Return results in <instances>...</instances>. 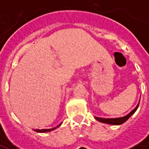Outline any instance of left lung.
<instances>
[{
  "label": "left lung",
  "instance_id": "obj_1",
  "mask_svg": "<svg viewBox=\"0 0 149 149\" xmlns=\"http://www.w3.org/2000/svg\"><path fill=\"white\" fill-rule=\"evenodd\" d=\"M140 100H141V98H140ZM139 103H140V102H139ZM138 106H139V104H138L137 106L134 109L128 113V115L125 116H122V117H117V118H100V117H95V119L97 120L98 121L102 122V123H104V124H109V125H122V124L125 123L126 120H128V119L136 111V109H138Z\"/></svg>",
  "mask_w": 149,
  "mask_h": 149
}]
</instances>
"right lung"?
Here are the masks:
<instances>
[{"instance_id": "right-lung-1", "label": "right lung", "mask_w": 149, "mask_h": 149, "mask_svg": "<svg viewBox=\"0 0 149 149\" xmlns=\"http://www.w3.org/2000/svg\"><path fill=\"white\" fill-rule=\"evenodd\" d=\"M60 125H57V126H56V127H55V128H48V129H34V131H36L37 132H40V133H43V132H51V131H52V130L56 129V128H58Z\"/></svg>"}]
</instances>
